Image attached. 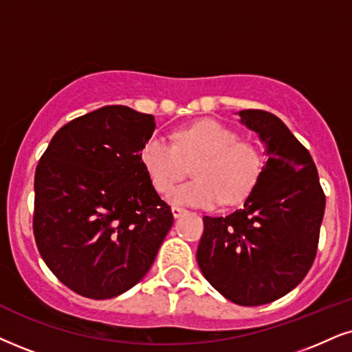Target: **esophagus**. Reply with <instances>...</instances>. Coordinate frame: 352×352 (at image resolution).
<instances>
[{"label":"esophagus","mask_w":352,"mask_h":352,"mask_svg":"<svg viewBox=\"0 0 352 352\" xmlns=\"http://www.w3.org/2000/svg\"><path fill=\"white\" fill-rule=\"evenodd\" d=\"M171 212H173V217H175V219H177V217H181L183 214H186V209H183V207H173Z\"/></svg>","instance_id":"34e87169"}]
</instances>
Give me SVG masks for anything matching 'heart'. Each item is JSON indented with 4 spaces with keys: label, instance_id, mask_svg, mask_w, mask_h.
I'll use <instances>...</instances> for the list:
<instances>
[{
    "label": "heart",
    "instance_id": "b5f03b06",
    "mask_svg": "<svg viewBox=\"0 0 352 352\" xmlns=\"http://www.w3.org/2000/svg\"><path fill=\"white\" fill-rule=\"evenodd\" d=\"M140 160L150 183L158 192H168L183 179L188 164H194L190 181L169 192L175 206L210 209L223 201L236 204L254 188L263 169V156L250 140L217 120H199L179 129L175 143L151 135L143 143Z\"/></svg>",
    "mask_w": 352,
    "mask_h": 352
}]
</instances>
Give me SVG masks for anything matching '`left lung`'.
<instances>
[{
    "instance_id": "left-lung-1",
    "label": "left lung",
    "mask_w": 352,
    "mask_h": 352,
    "mask_svg": "<svg viewBox=\"0 0 352 352\" xmlns=\"http://www.w3.org/2000/svg\"><path fill=\"white\" fill-rule=\"evenodd\" d=\"M258 133L267 162L245 206L227 217H204L197 264L214 289L238 305L284 297L314 264L324 194L309 150L279 117L238 112Z\"/></svg>"
}]
</instances>
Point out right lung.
<instances>
[{
    "label": "right lung",
    "mask_w": 352,
    "mask_h": 352,
    "mask_svg": "<svg viewBox=\"0 0 352 352\" xmlns=\"http://www.w3.org/2000/svg\"><path fill=\"white\" fill-rule=\"evenodd\" d=\"M155 117L104 106L52 138L34 179V236L54 274L104 300L143 279L173 225L140 160Z\"/></svg>",
    "instance_id": "add662e5"
}]
</instances>
